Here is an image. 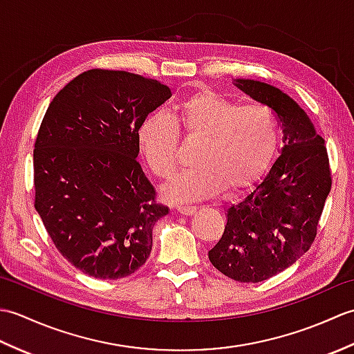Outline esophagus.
I'll list each match as a JSON object with an SVG mask.
<instances>
[{"mask_svg":"<svg viewBox=\"0 0 354 354\" xmlns=\"http://www.w3.org/2000/svg\"><path fill=\"white\" fill-rule=\"evenodd\" d=\"M178 213L183 216H192L196 213V207H178Z\"/></svg>","mask_w":354,"mask_h":354,"instance_id":"obj_1","label":"esophagus"}]
</instances>
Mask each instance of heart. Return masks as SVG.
Here are the masks:
<instances>
[{
    "label": "heart",
    "mask_w": 354,
    "mask_h": 354,
    "mask_svg": "<svg viewBox=\"0 0 354 354\" xmlns=\"http://www.w3.org/2000/svg\"><path fill=\"white\" fill-rule=\"evenodd\" d=\"M181 129L187 140L199 141L193 169L164 189L171 202L212 196L222 187L234 193L251 185L272 162L278 146V122L265 104H240L212 89L185 97L173 117L152 112L137 129L138 149L156 176L170 178L178 165Z\"/></svg>",
    "instance_id": "obj_1"
}]
</instances>
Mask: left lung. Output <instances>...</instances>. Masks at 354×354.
Returning <instances> with one entry per match:
<instances>
[{"label": "left lung", "instance_id": "8db88e82", "mask_svg": "<svg viewBox=\"0 0 354 354\" xmlns=\"http://www.w3.org/2000/svg\"><path fill=\"white\" fill-rule=\"evenodd\" d=\"M232 84L275 112L283 147L252 192L227 208L223 234L208 259L232 280L259 283L309 251L332 179L324 138L290 95L260 80L234 79Z\"/></svg>", "mask_w": 354, "mask_h": 354}]
</instances>
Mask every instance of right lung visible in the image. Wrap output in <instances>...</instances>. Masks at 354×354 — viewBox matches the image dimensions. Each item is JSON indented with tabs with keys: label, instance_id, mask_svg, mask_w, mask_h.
Masks as SVG:
<instances>
[{
	"label": "right lung",
	"instance_id": "1",
	"mask_svg": "<svg viewBox=\"0 0 354 354\" xmlns=\"http://www.w3.org/2000/svg\"><path fill=\"white\" fill-rule=\"evenodd\" d=\"M170 95L138 74L89 70L45 112L33 152L35 208L59 252L89 277L133 274L169 214L137 161V129Z\"/></svg>",
	"mask_w": 354,
	"mask_h": 354
}]
</instances>
